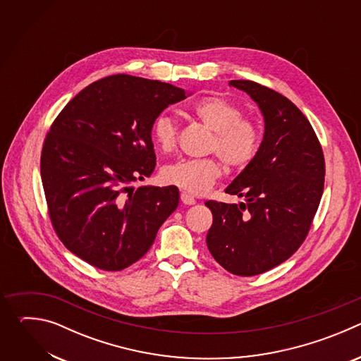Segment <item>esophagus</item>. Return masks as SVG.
<instances>
[{
    "label": "esophagus",
    "instance_id": "esophagus-1",
    "mask_svg": "<svg viewBox=\"0 0 361 361\" xmlns=\"http://www.w3.org/2000/svg\"><path fill=\"white\" fill-rule=\"evenodd\" d=\"M181 201L185 204V205H192L195 204V198L192 195H190L188 192L185 191H181Z\"/></svg>",
    "mask_w": 361,
    "mask_h": 361
}]
</instances>
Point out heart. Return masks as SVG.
Here are the masks:
<instances>
[{"label": "heart", "mask_w": 361, "mask_h": 361, "mask_svg": "<svg viewBox=\"0 0 361 361\" xmlns=\"http://www.w3.org/2000/svg\"><path fill=\"white\" fill-rule=\"evenodd\" d=\"M191 113L214 131L210 149L231 169H244L255 157L260 147V134L255 124L243 118V111L220 97H204L194 102ZM152 140L161 151H171L177 142V123L160 114L152 124ZM223 174L219 159H181L163 167L161 177L167 184L191 194H202L213 187Z\"/></svg>", "instance_id": "1"}]
</instances>
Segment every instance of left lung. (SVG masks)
I'll list each match as a JSON object with an SVG mask.
<instances>
[{"label": "left lung", "mask_w": 361, "mask_h": 361, "mask_svg": "<svg viewBox=\"0 0 361 361\" xmlns=\"http://www.w3.org/2000/svg\"><path fill=\"white\" fill-rule=\"evenodd\" d=\"M264 120L252 161L226 192L245 202L207 201L213 226L207 247L227 271L250 277L286 262L310 230L324 188V157L305 116L284 95L248 80H231Z\"/></svg>", "instance_id": "left-lung-1"}]
</instances>
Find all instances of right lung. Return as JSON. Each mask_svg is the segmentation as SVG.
Masks as SVG:
<instances>
[{
    "label": "right lung",
    "instance_id": "add662e5",
    "mask_svg": "<svg viewBox=\"0 0 361 361\" xmlns=\"http://www.w3.org/2000/svg\"><path fill=\"white\" fill-rule=\"evenodd\" d=\"M191 92L126 74L80 91L51 126L41 154L49 217L64 245L106 271L149 250L177 209L176 185L133 187L156 167L152 124Z\"/></svg>",
    "mask_w": 361,
    "mask_h": 361
}]
</instances>
